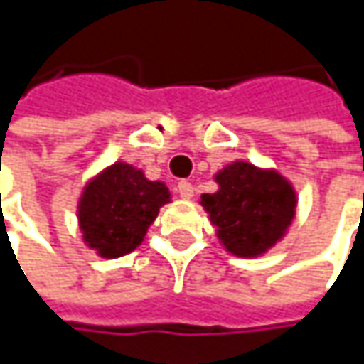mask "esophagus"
I'll list each match as a JSON object with an SVG mask.
<instances>
[{
	"mask_svg": "<svg viewBox=\"0 0 364 364\" xmlns=\"http://www.w3.org/2000/svg\"><path fill=\"white\" fill-rule=\"evenodd\" d=\"M177 191H179V196H181L183 200H189L191 196H193V185L189 181H179L177 185Z\"/></svg>",
	"mask_w": 364,
	"mask_h": 364,
	"instance_id": "esophagus-1",
	"label": "esophagus"
}]
</instances>
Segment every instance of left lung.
<instances>
[{
  "label": "left lung",
  "mask_w": 364,
  "mask_h": 364,
  "mask_svg": "<svg viewBox=\"0 0 364 364\" xmlns=\"http://www.w3.org/2000/svg\"><path fill=\"white\" fill-rule=\"evenodd\" d=\"M215 179L219 191L204 193L202 206L230 253L257 257L284 236L297 206L295 189L284 177L234 162Z\"/></svg>",
  "instance_id": "obj_1"
}]
</instances>
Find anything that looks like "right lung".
Masks as SVG:
<instances>
[{"label": "right lung", "mask_w": 364, "mask_h": 364, "mask_svg": "<svg viewBox=\"0 0 364 364\" xmlns=\"http://www.w3.org/2000/svg\"><path fill=\"white\" fill-rule=\"evenodd\" d=\"M166 202L171 191L164 183L149 181L134 166L115 162L88 183L80 198L84 242L107 259L130 253L143 242Z\"/></svg>", "instance_id": "1"}]
</instances>
